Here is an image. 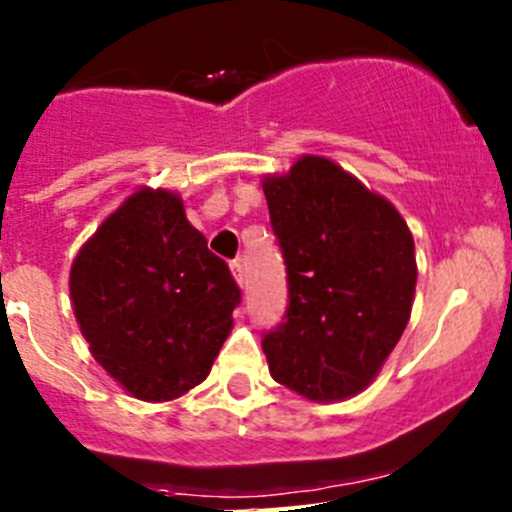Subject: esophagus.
I'll use <instances>...</instances> for the list:
<instances>
[{
    "label": "esophagus",
    "instance_id": "1",
    "mask_svg": "<svg viewBox=\"0 0 512 512\" xmlns=\"http://www.w3.org/2000/svg\"><path fill=\"white\" fill-rule=\"evenodd\" d=\"M230 270H232V277H235V282L240 287H245V267H242L240 260L230 262Z\"/></svg>",
    "mask_w": 512,
    "mask_h": 512
}]
</instances>
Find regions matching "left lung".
Segmentation results:
<instances>
[{"instance_id": "obj_1", "label": "left lung", "mask_w": 512, "mask_h": 512, "mask_svg": "<svg viewBox=\"0 0 512 512\" xmlns=\"http://www.w3.org/2000/svg\"><path fill=\"white\" fill-rule=\"evenodd\" d=\"M289 282L285 322L265 334L277 384L317 404L379 376L411 319L414 235L399 210L324 156L262 178Z\"/></svg>"}]
</instances>
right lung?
I'll return each instance as SVG.
<instances>
[{"instance_id":"obj_1","label":"right lung","mask_w":512,"mask_h":512,"mask_svg":"<svg viewBox=\"0 0 512 512\" xmlns=\"http://www.w3.org/2000/svg\"><path fill=\"white\" fill-rule=\"evenodd\" d=\"M74 317L89 352L141 401L180 399L208 379L240 289L185 218L175 190L141 185L74 257Z\"/></svg>"}]
</instances>
